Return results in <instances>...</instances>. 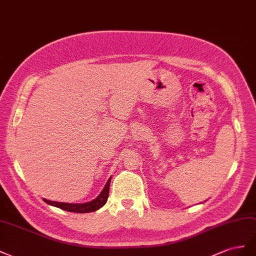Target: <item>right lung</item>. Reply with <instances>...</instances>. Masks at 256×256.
Here are the masks:
<instances>
[{
    "instance_id": "1",
    "label": "right lung",
    "mask_w": 256,
    "mask_h": 256,
    "mask_svg": "<svg viewBox=\"0 0 256 256\" xmlns=\"http://www.w3.org/2000/svg\"><path fill=\"white\" fill-rule=\"evenodd\" d=\"M112 179V178H110ZM110 179L108 180L105 188H103L102 193L96 197V200L90 202H84V204H68V202H51L48 200L44 198V202L49 204L51 206H54L60 208L65 211H70V212H76V214H86V212H93L100 207L105 205L107 202L108 195H109V184H110Z\"/></svg>"
}]
</instances>
